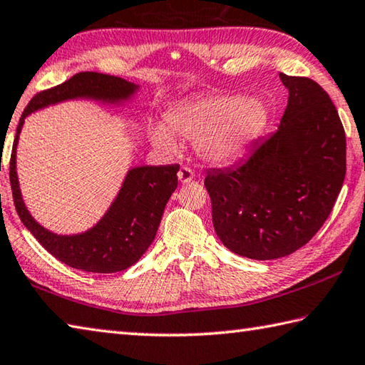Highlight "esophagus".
<instances>
[{
	"instance_id": "esophagus-1",
	"label": "esophagus",
	"mask_w": 365,
	"mask_h": 365,
	"mask_svg": "<svg viewBox=\"0 0 365 365\" xmlns=\"http://www.w3.org/2000/svg\"><path fill=\"white\" fill-rule=\"evenodd\" d=\"M177 177H178V180H180L182 183H188V182L193 180L195 170L191 169V168H188V165H182L180 170H178Z\"/></svg>"
}]
</instances>
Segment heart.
I'll return each mask as SVG.
<instances>
[{"label":"heart","instance_id":"b5f03b06","mask_svg":"<svg viewBox=\"0 0 365 365\" xmlns=\"http://www.w3.org/2000/svg\"><path fill=\"white\" fill-rule=\"evenodd\" d=\"M268 119L260 98L236 94H207L170 108L165 121L148 124V137L156 148L174 153L177 135L195 140L202 160L222 164L235 158L254 138Z\"/></svg>","mask_w":365,"mask_h":365}]
</instances>
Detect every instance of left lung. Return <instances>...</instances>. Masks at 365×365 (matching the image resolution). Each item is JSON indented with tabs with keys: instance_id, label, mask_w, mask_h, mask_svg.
<instances>
[{
	"instance_id": "8db88e82",
	"label": "left lung",
	"mask_w": 365,
	"mask_h": 365,
	"mask_svg": "<svg viewBox=\"0 0 365 365\" xmlns=\"http://www.w3.org/2000/svg\"><path fill=\"white\" fill-rule=\"evenodd\" d=\"M289 89L276 132L249 156L210 169L204 185L225 247L273 260L303 247L327 220L346 174V135L327 92L313 79L279 73Z\"/></svg>"
}]
</instances>
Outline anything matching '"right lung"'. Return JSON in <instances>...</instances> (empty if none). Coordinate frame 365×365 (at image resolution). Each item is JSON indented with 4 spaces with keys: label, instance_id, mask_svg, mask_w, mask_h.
<instances>
[{
    "label": "right lung",
    "instance_id": "right-lung-1",
    "mask_svg": "<svg viewBox=\"0 0 365 365\" xmlns=\"http://www.w3.org/2000/svg\"><path fill=\"white\" fill-rule=\"evenodd\" d=\"M137 86L123 78L96 71L76 73L56 88L38 92L17 125L9 163L12 197L26 230L57 260L89 273H116L138 262L153 242L165 204L177 188L178 164L140 165L128 172L116 200L96 227L81 235L62 236L43 228L26 210L16 172V150L25 118L33 111L70 98H92L107 103L128 101Z\"/></svg>",
    "mask_w": 365,
    "mask_h": 365
}]
</instances>
